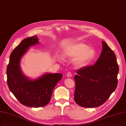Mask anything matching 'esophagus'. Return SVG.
<instances>
[{"label":"esophagus","mask_w":126,"mask_h":126,"mask_svg":"<svg viewBox=\"0 0 126 126\" xmlns=\"http://www.w3.org/2000/svg\"><path fill=\"white\" fill-rule=\"evenodd\" d=\"M67 77L68 78L71 77H72V74H71V73L70 72H68L67 74Z\"/></svg>","instance_id":"obj_1"}]
</instances>
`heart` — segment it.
I'll return each mask as SVG.
<instances>
[{
  "label": "heart",
  "mask_w": 126,
  "mask_h": 126,
  "mask_svg": "<svg viewBox=\"0 0 126 126\" xmlns=\"http://www.w3.org/2000/svg\"><path fill=\"white\" fill-rule=\"evenodd\" d=\"M95 51L94 48L88 47L83 43L73 44L63 51L66 58H74L73 64L77 68H80L92 61L95 57Z\"/></svg>",
  "instance_id": "1"
}]
</instances>
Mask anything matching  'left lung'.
<instances>
[{"label": "left lung", "instance_id": "left-lung-1", "mask_svg": "<svg viewBox=\"0 0 126 126\" xmlns=\"http://www.w3.org/2000/svg\"><path fill=\"white\" fill-rule=\"evenodd\" d=\"M102 50L93 66H85L74 77V100L84 108H96L109 99L117 86L119 67L114 52L102 41Z\"/></svg>", "mask_w": 126, "mask_h": 126}]
</instances>
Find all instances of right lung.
<instances>
[{
  "label": "right lung",
  "mask_w": 126,
  "mask_h": 126,
  "mask_svg": "<svg viewBox=\"0 0 126 126\" xmlns=\"http://www.w3.org/2000/svg\"><path fill=\"white\" fill-rule=\"evenodd\" d=\"M39 43L34 36L23 40L12 51L7 69V84L10 91L25 106L42 107L49 102L53 90L62 79L61 73H45L31 79L23 73L20 62L29 47Z\"/></svg>",
  "instance_id": "1"
}]
</instances>
